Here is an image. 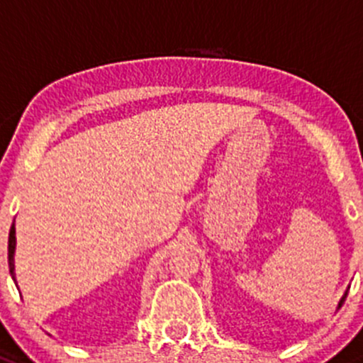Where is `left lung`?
Wrapping results in <instances>:
<instances>
[{
  "instance_id": "obj_1",
  "label": "left lung",
  "mask_w": 363,
  "mask_h": 363,
  "mask_svg": "<svg viewBox=\"0 0 363 363\" xmlns=\"http://www.w3.org/2000/svg\"><path fill=\"white\" fill-rule=\"evenodd\" d=\"M344 300H346V294H344V298H342V300H340V303H339V308H340V307H342V303H344Z\"/></svg>"
}]
</instances>
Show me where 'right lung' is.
Here are the masks:
<instances>
[{
	"label": "right lung",
	"instance_id": "obj_1",
	"mask_svg": "<svg viewBox=\"0 0 363 363\" xmlns=\"http://www.w3.org/2000/svg\"><path fill=\"white\" fill-rule=\"evenodd\" d=\"M13 250H16V227L12 225L9 234V269L12 277H13Z\"/></svg>",
	"mask_w": 363,
	"mask_h": 363
}]
</instances>
